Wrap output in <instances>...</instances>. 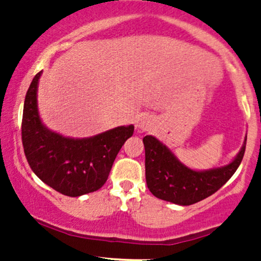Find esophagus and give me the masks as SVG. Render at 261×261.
Listing matches in <instances>:
<instances>
[{"instance_id":"1","label":"esophagus","mask_w":261,"mask_h":261,"mask_svg":"<svg viewBox=\"0 0 261 261\" xmlns=\"http://www.w3.org/2000/svg\"><path fill=\"white\" fill-rule=\"evenodd\" d=\"M151 119L147 118V116H141L139 119V121H137V126L140 128H142V130H147L151 126Z\"/></svg>"}]
</instances>
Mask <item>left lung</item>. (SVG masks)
Returning a JSON list of instances; mask_svg holds the SVG:
<instances>
[{
    "instance_id": "8db88e82",
    "label": "left lung",
    "mask_w": 261,
    "mask_h": 261,
    "mask_svg": "<svg viewBox=\"0 0 261 261\" xmlns=\"http://www.w3.org/2000/svg\"><path fill=\"white\" fill-rule=\"evenodd\" d=\"M147 187L155 197L176 205H193L211 196L229 180L241 164L247 140L234 161L222 168L189 169L153 136L143 137Z\"/></svg>"
}]
</instances>
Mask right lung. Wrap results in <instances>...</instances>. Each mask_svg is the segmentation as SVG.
Instances as JSON below:
<instances>
[{
    "label": "right lung",
    "instance_id": "obj_1",
    "mask_svg": "<svg viewBox=\"0 0 261 261\" xmlns=\"http://www.w3.org/2000/svg\"><path fill=\"white\" fill-rule=\"evenodd\" d=\"M41 72L27 92L22 119V143L27 161L40 180L66 196H81L106 184L114 161L134 126L115 127L88 139H68L47 130L37 108Z\"/></svg>",
    "mask_w": 261,
    "mask_h": 261
}]
</instances>
